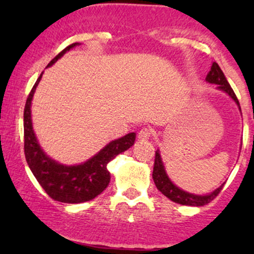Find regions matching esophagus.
I'll return each instance as SVG.
<instances>
[{
    "label": "esophagus",
    "mask_w": 254,
    "mask_h": 254,
    "mask_svg": "<svg viewBox=\"0 0 254 254\" xmlns=\"http://www.w3.org/2000/svg\"><path fill=\"white\" fill-rule=\"evenodd\" d=\"M151 135H153V130L150 127H142L138 132V138L142 139V141H145V139H149Z\"/></svg>",
    "instance_id": "esophagus-1"
}]
</instances>
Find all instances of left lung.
I'll list each match as a JSON object with an SVG mask.
<instances>
[{"instance_id":"8db88e82","label":"left lung","mask_w":254,"mask_h":254,"mask_svg":"<svg viewBox=\"0 0 254 254\" xmlns=\"http://www.w3.org/2000/svg\"><path fill=\"white\" fill-rule=\"evenodd\" d=\"M206 81L209 83L217 84V88L226 92L227 94L229 95L233 100L237 103V105L240 109V104H239V100L235 95L234 90L232 89L230 84L227 81L226 76H224L223 71L221 70V68L218 66L216 62L212 63L210 71L206 75ZM241 111V109H240ZM153 179L154 183H155L157 190L161 192L162 194H165L166 197L170 198L172 202L182 204V205H191V206H203L205 204L210 203L215 197L220 193L221 190H222L223 185L220 186V188L216 189L215 191H212L211 193L205 194V196H199V194H193L189 193V192L183 191L182 189H179L178 186L174 185L173 183L171 182V179L168 178L167 173L165 171V166L162 164L161 156H160V151H155V162H154V170H153Z\"/></svg>"}]
</instances>
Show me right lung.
Returning <instances> with one entry per match:
<instances>
[{
	"label": "right lung",
	"mask_w": 254,
	"mask_h": 254,
	"mask_svg": "<svg viewBox=\"0 0 254 254\" xmlns=\"http://www.w3.org/2000/svg\"><path fill=\"white\" fill-rule=\"evenodd\" d=\"M78 45L74 43L57 55L48 66L61 58L70 49ZM38 77L28 94L24 110V149L26 161L38 183L52 199L62 203H83L100 194L109 185L111 176L107 164L118 154L123 153L135 143L136 133L131 132L122 138L110 142L92 159L76 166L61 165L44 153L34 135L31 119V103L34 92L42 78Z\"/></svg>",
	"instance_id": "right-lung-1"
}]
</instances>
